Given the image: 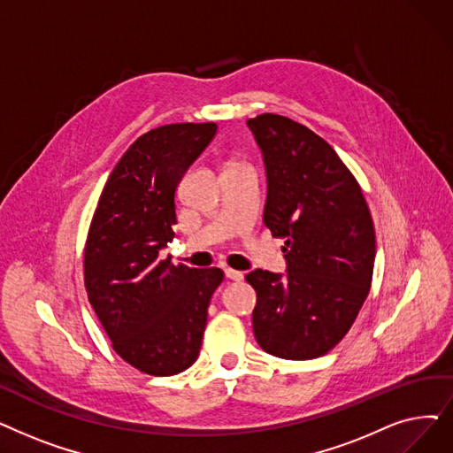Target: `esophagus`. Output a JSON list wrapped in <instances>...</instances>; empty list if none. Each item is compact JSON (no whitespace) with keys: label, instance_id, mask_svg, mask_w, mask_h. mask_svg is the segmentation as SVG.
<instances>
[{"label":"esophagus","instance_id":"obj_1","mask_svg":"<svg viewBox=\"0 0 453 453\" xmlns=\"http://www.w3.org/2000/svg\"><path fill=\"white\" fill-rule=\"evenodd\" d=\"M224 273H226V278L231 281H241L244 278V273L241 270H233V268H226Z\"/></svg>","mask_w":453,"mask_h":453}]
</instances>
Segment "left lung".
Segmentation results:
<instances>
[{
  "label": "left lung",
  "mask_w": 453,
  "mask_h": 453,
  "mask_svg": "<svg viewBox=\"0 0 453 453\" xmlns=\"http://www.w3.org/2000/svg\"><path fill=\"white\" fill-rule=\"evenodd\" d=\"M266 168L265 226L285 239L287 272L255 268L253 333L281 359L320 357L357 319L368 296L376 233L359 183L305 126L280 114L246 122Z\"/></svg>",
  "instance_id": "obj_1"
}]
</instances>
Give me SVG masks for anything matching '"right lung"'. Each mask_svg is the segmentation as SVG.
I'll list each match as a JSON object with an SVG mask.
<instances>
[{"label": "right lung", "instance_id": "right-lung-1", "mask_svg": "<svg viewBox=\"0 0 453 453\" xmlns=\"http://www.w3.org/2000/svg\"><path fill=\"white\" fill-rule=\"evenodd\" d=\"M216 124H170L136 139L97 202L85 248L88 302L114 351L151 376L194 365L220 268L173 266L159 251L178 224L175 192Z\"/></svg>", "mask_w": 453, "mask_h": 453}]
</instances>
